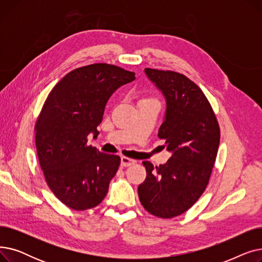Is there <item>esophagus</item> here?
Listing matches in <instances>:
<instances>
[{"mask_svg":"<svg viewBox=\"0 0 262 262\" xmlns=\"http://www.w3.org/2000/svg\"><path fill=\"white\" fill-rule=\"evenodd\" d=\"M136 162V160L128 158V157H121V166L122 167H129L132 164H134Z\"/></svg>","mask_w":262,"mask_h":262,"instance_id":"obj_1","label":"esophagus"}]
</instances>
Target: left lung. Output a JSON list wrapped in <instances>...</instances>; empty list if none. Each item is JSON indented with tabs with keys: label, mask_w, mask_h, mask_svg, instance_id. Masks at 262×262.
Wrapping results in <instances>:
<instances>
[{
	"label": "left lung",
	"mask_w": 262,
	"mask_h": 262,
	"mask_svg": "<svg viewBox=\"0 0 262 262\" xmlns=\"http://www.w3.org/2000/svg\"><path fill=\"white\" fill-rule=\"evenodd\" d=\"M144 72L166 99L158 137L166 140L164 146L172 155L159 167L143 161L146 178L139 185L138 194L146 211L170 219L192 207L207 187L220 128L207 98L187 76L149 68Z\"/></svg>",
	"instance_id": "1"
}]
</instances>
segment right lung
Here are the masks:
<instances>
[{
	"label": "right lung",
	"instance_id": "add662e5",
	"mask_svg": "<svg viewBox=\"0 0 262 262\" xmlns=\"http://www.w3.org/2000/svg\"><path fill=\"white\" fill-rule=\"evenodd\" d=\"M135 78L120 67L93 63L68 73L50 92L35 126L36 148L48 186L69 208L90 209L106 196L121 158L87 145V137H98L107 101Z\"/></svg>",
	"mask_w": 262,
	"mask_h": 262
}]
</instances>
